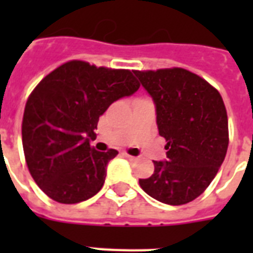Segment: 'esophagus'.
I'll list each match as a JSON object with an SVG mask.
<instances>
[{"instance_id":"obj_1","label":"esophagus","mask_w":253,"mask_h":253,"mask_svg":"<svg viewBox=\"0 0 253 253\" xmlns=\"http://www.w3.org/2000/svg\"><path fill=\"white\" fill-rule=\"evenodd\" d=\"M122 156L123 158L128 159V160H131V162H135V160H136V158H135V156H131V155H128L127 152H122Z\"/></svg>"}]
</instances>
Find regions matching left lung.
I'll list each match as a JSON object with an SVG mask.
<instances>
[{
  "instance_id": "obj_1",
  "label": "left lung",
  "mask_w": 253,
  "mask_h": 253,
  "mask_svg": "<svg viewBox=\"0 0 253 253\" xmlns=\"http://www.w3.org/2000/svg\"><path fill=\"white\" fill-rule=\"evenodd\" d=\"M156 107L167 160L154 162V174L140 178L144 192L163 204H188L206 190L228 147L227 111L219 91L182 68L134 71Z\"/></svg>"
}]
</instances>
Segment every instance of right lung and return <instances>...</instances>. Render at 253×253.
Returning a JSON list of instances; mask_svg holds the SVG:
<instances>
[{
  "label": "right lung",
  "mask_w": 253,
  "mask_h": 253,
  "mask_svg": "<svg viewBox=\"0 0 253 253\" xmlns=\"http://www.w3.org/2000/svg\"><path fill=\"white\" fill-rule=\"evenodd\" d=\"M140 84L128 69L81 60L60 65L37 85L26 102L22 144L34 181L60 204H79L101 190L106 167L118 151L90 147L99 117Z\"/></svg>",
  "instance_id": "obj_1"
}]
</instances>
